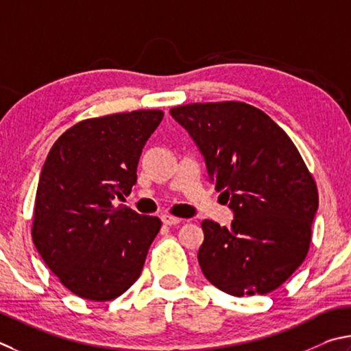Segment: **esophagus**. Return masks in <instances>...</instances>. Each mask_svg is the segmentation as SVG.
I'll use <instances>...</instances> for the list:
<instances>
[{"mask_svg": "<svg viewBox=\"0 0 351 351\" xmlns=\"http://www.w3.org/2000/svg\"><path fill=\"white\" fill-rule=\"evenodd\" d=\"M162 222H163L165 225H169V226H172V225L180 223V222H182V219H179V217H174V216H169V214H163V216H162Z\"/></svg>", "mask_w": 351, "mask_h": 351, "instance_id": "esophagus-1", "label": "esophagus"}]
</instances>
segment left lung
Masks as SVG:
<instances>
[{
  "label": "left lung",
  "instance_id": "obj_1",
  "mask_svg": "<svg viewBox=\"0 0 351 351\" xmlns=\"http://www.w3.org/2000/svg\"><path fill=\"white\" fill-rule=\"evenodd\" d=\"M169 114L199 147L208 180L234 214L230 228L202 222V273L231 296L276 290L308 253L319 206L298 147L247 103H193Z\"/></svg>",
  "mask_w": 351,
  "mask_h": 351
}]
</instances>
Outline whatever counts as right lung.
<instances>
[{
	"mask_svg": "<svg viewBox=\"0 0 351 351\" xmlns=\"http://www.w3.org/2000/svg\"><path fill=\"white\" fill-rule=\"evenodd\" d=\"M162 110L77 123L55 141L36 188L32 239L49 269L73 294L110 300L143 269L158 217L114 206L137 182V165Z\"/></svg>",
	"mask_w": 351,
	"mask_h": 351,
	"instance_id": "right-lung-1",
	"label": "right lung"
}]
</instances>
